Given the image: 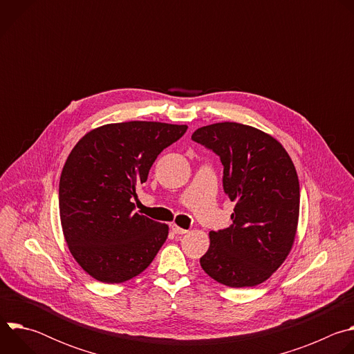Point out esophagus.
Masks as SVG:
<instances>
[{
    "label": "esophagus",
    "mask_w": 354,
    "mask_h": 354,
    "mask_svg": "<svg viewBox=\"0 0 354 354\" xmlns=\"http://www.w3.org/2000/svg\"><path fill=\"white\" fill-rule=\"evenodd\" d=\"M171 228H172V231H174L175 234H178V235H183V234H186V232H187V230L180 228V227H178L176 224H172V225H171Z\"/></svg>",
    "instance_id": "34e87169"
}]
</instances>
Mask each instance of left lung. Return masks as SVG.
Masks as SVG:
<instances>
[{"label":"left lung","instance_id":"obj_1","mask_svg":"<svg viewBox=\"0 0 354 354\" xmlns=\"http://www.w3.org/2000/svg\"><path fill=\"white\" fill-rule=\"evenodd\" d=\"M192 140L220 157L224 192L235 203L231 227L209 234L210 246L200 265L224 286H258L281 266L295 239V167L274 137L252 126L214 123L197 129Z\"/></svg>","mask_w":354,"mask_h":354}]
</instances>
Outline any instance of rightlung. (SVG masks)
<instances>
[{
    "label": "right lung",
    "instance_id": "obj_1",
    "mask_svg": "<svg viewBox=\"0 0 354 354\" xmlns=\"http://www.w3.org/2000/svg\"><path fill=\"white\" fill-rule=\"evenodd\" d=\"M186 124L111 123L71 149L59 186L62 228L71 255L93 279L127 281L154 261L169 227L134 212L136 187Z\"/></svg>",
    "mask_w": 354,
    "mask_h": 354
}]
</instances>
